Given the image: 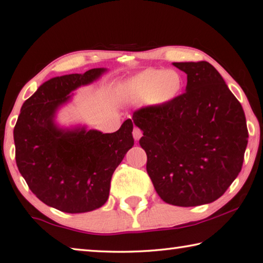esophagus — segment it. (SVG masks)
Here are the masks:
<instances>
[{
  "label": "esophagus",
  "mask_w": 263,
  "mask_h": 263,
  "mask_svg": "<svg viewBox=\"0 0 263 263\" xmlns=\"http://www.w3.org/2000/svg\"><path fill=\"white\" fill-rule=\"evenodd\" d=\"M132 136H133V138H135V140L136 141H138L141 138V136H142V132L140 131V128H138V127H135L133 128V131H132Z\"/></svg>",
  "instance_id": "34e87169"
}]
</instances>
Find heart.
Masks as SVG:
<instances>
[{
    "instance_id": "obj_1",
    "label": "heart",
    "mask_w": 263,
    "mask_h": 263,
    "mask_svg": "<svg viewBox=\"0 0 263 263\" xmlns=\"http://www.w3.org/2000/svg\"><path fill=\"white\" fill-rule=\"evenodd\" d=\"M182 79L179 73L168 69H147L126 83V91L133 102L148 101L152 104H164L179 95Z\"/></svg>"
}]
</instances>
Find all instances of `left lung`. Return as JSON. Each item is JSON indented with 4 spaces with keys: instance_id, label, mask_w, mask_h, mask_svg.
Listing matches in <instances>:
<instances>
[{
    "instance_id": "8db88e82",
    "label": "left lung",
    "mask_w": 263,
    "mask_h": 263,
    "mask_svg": "<svg viewBox=\"0 0 263 263\" xmlns=\"http://www.w3.org/2000/svg\"><path fill=\"white\" fill-rule=\"evenodd\" d=\"M186 74L185 92L133 114L142 131L146 169L163 202H215L241 171L248 131L240 102L206 61L174 62Z\"/></svg>"
}]
</instances>
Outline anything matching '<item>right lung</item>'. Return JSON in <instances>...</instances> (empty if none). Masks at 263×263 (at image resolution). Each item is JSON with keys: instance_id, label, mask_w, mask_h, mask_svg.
Listing matches in <instances>:
<instances>
[{"instance_id": "right-lung-1", "label": "right lung", "mask_w": 263, "mask_h": 263, "mask_svg": "<svg viewBox=\"0 0 263 263\" xmlns=\"http://www.w3.org/2000/svg\"><path fill=\"white\" fill-rule=\"evenodd\" d=\"M106 68L68 74L44 82L22 105L14 128L16 163L31 191L46 205L67 213L104 205L115 169L132 148L133 123L126 119L114 133L87 126L61 127L57 112L82 86Z\"/></svg>"}]
</instances>
